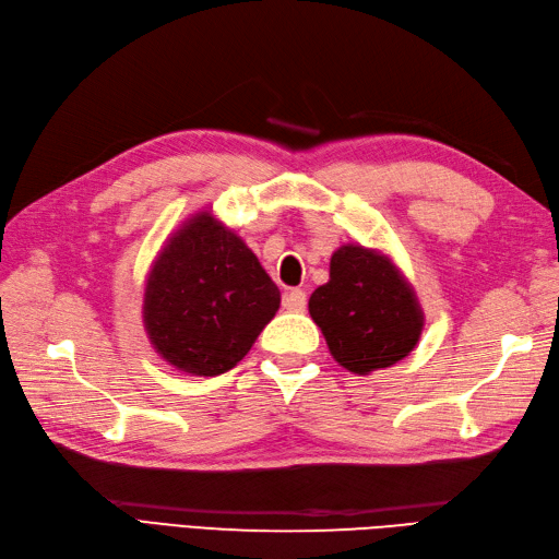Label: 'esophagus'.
<instances>
[{
  "label": "esophagus",
  "instance_id": "1",
  "mask_svg": "<svg viewBox=\"0 0 559 559\" xmlns=\"http://www.w3.org/2000/svg\"><path fill=\"white\" fill-rule=\"evenodd\" d=\"M283 307L288 312H302L307 307V295L300 288H290L286 295H283Z\"/></svg>",
  "mask_w": 559,
  "mask_h": 559
}]
</instances>
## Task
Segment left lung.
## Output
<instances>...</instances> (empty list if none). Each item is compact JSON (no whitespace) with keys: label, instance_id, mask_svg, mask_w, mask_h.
Here are the masks:
<instances>
[{"label":"left lung","instance_id":"left-lung-1","mask_svg":"<svg viewBox=\"0 0 559 559\" xmlns=\"http://www.w3.org/2000/svg\"><path fill=\"white\" fill-rule=\"evenodd\" d=\"M310 317L334 360L358 377L408 358L425 329L418 293L394 257L360 242L331 254L329 281L310 295Z\"/></svg>","mask_w":559,"mask_h":559}]
</instances>
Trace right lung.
<instances>
[{"instance_id":"obj_1","label":"right lung","mask_w":559,"mask_h":559,"mask_svg":"<svg viewBox=\"0 0 559 559\" xmlns=\"http://www.w3.org/2000/svg\"><path fill=\"white\" fill-rule=\"evenodd\" d=\"M278 307L281 290L252 249L211 209H199L151 261L141 319L170 367L216 377L245 358Z\"/></svg>"}]
</instances>
